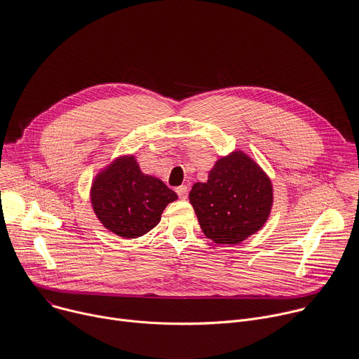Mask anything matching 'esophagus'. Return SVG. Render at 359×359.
<instances>
[{"mask_svg":"<svg viewBox=\"0 0 359 359\" xmlns=\"http://www.w3.org/2000/svg\"><path fill=\"white\" fill-rule=\"evenodd\" d=\"M176 193L179 194L180 199H186L187 198V186H179L176 189Z\"/></svg>","mask_w":359,"mask_h":359,"instance_id":"esophagus-1","label":"esophagus"}]
</instances>
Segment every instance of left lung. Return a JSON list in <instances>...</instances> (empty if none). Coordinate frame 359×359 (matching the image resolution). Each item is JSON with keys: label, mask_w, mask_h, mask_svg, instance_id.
Wrapping results in <instances>:
<instances>
[{"label": "left lung", "mask_w": 359, "mask_h": 359, "mask_svg": "<svg viewBox=\"0 0 359 359\" xmlns=\"http://www.w3.org/2000/svg\"><path fill=\"white\" fill-rule=\"evenodd\" d=\"M189 201L203 233L215 243L235 245L265 224L272 183L253 160L235 151L216 161L206 183H194Z\"/></svg>", "instance_id": "8db88e82"}]
</instances>
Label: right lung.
Returning <instances> with one entry per match:
<instances>
[{
	"label": "right lung",
	"mask_w": 359,
	"mask_h": 359,
	"mask_svg": "<svg viewBox=\"0 0 359 359\" xmlns=\"http://www.w3.org/2000/svg\"><path fill=\"white\" fill-rule=\"evenodd\" d=\"M177 194L161 180L143 175L133 156L120 157L95 177L91 203L99 220L124 239L139 238L160 222Z\"/></svg>",
	"instance_id": "add662e5"
}]
</instances>
